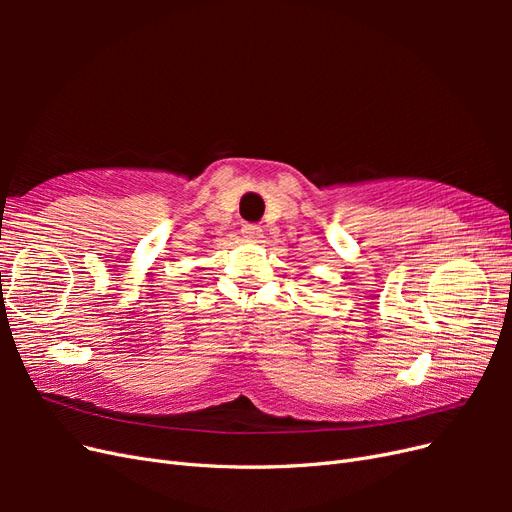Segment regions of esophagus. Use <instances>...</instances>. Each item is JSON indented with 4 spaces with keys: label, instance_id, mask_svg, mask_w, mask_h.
Segmentation results:
<instances>
[{
    "label": "esophagus",
    "instance_id": "1",
    "mask_svg": "<svg viewBox=\"0 0 512 512\" xmlns=\"http://www.w3.org/2000/svg\"><path fill=\"white\" fill-rule=\"evenodd\" d=\"M241 235H243L247 241H258V239L262 237V228H260V226H254V224H243Z\"/></svg>",
    "mask_w": 512,
    "mask_h": 512
}]
</instances>
